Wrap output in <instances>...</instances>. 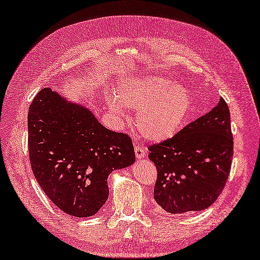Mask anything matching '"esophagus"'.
<instances>
[{
	"mask_svg": "<svg viewBox=\"0 0 260 260\" xmlns=\"http://www.w3.org/2000/svg\"><path fill=\"white\" fill-rule=\"evenodd\" d=\"M135 152H136L137 159H142V157H144L145 154H147V150H145L143 147H140V145H136Z\"/></svg>",
	"mask_w": 260,
	"mask_h": 260,
	"instance_id": "obj_1",
	"label": "esophagus"
}]
</instances>
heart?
Segmentation results:
<instances>
[{
	"mask_svg": "<svg viewBox=\"0 0 260 260\" xmlns=\"http://www.w3.org/2000/svg\"><path fill=\"white\" fill-rule=\"evenodd\" d=\"M116 94L106 96L109 110L119 119L126 116L124 107L138 110L137 129L153 142L172 138L182 128L192 106L185 87L155 76L123 80Z\"/></svg>",
	"mask_w": 260,
	"mask_h": 260,
	"instance_id": "obj_1",
	"label": "heart"
}]
</instances>
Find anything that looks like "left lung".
I'll return each mask as SVG.
<instances>
[{"instance_id":"8db88e82","label":"left lung","mask_w":260,"mask_h":260,"mask_svg":"<svg viewBox=\"0 0 260 260\" xmlns=\"http://www.w3.org/2000/svg\"><path fill=\"white\" fill-rule=\"evenodd\" d=\"M229 106L216 107L173 138L149 147L157 178L153 198L164 211H203L217 200L229 179L234 154Z\"/></svg>"}]
</instances>
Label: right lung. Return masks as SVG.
Masks as SVG:
<instances>
[{
    "label": "right lung",
    "instance_id": "add662e5",
    "mask_svg": "<svg viewBox=\"0 0 260 260\" xmlns=\"http://www.w3.org/2000/svg\"><path fill=\"white\" fill-rule=\"evenodd\" d=\"M28 152L36 181L62 212L76 217L96 214L109 195V174L136 161L128 135L105 128L85 106L50 88L31 101Z\"/></svg>",
    "mask_w": 260,
    "mask_h": 260
}]
</instances>
